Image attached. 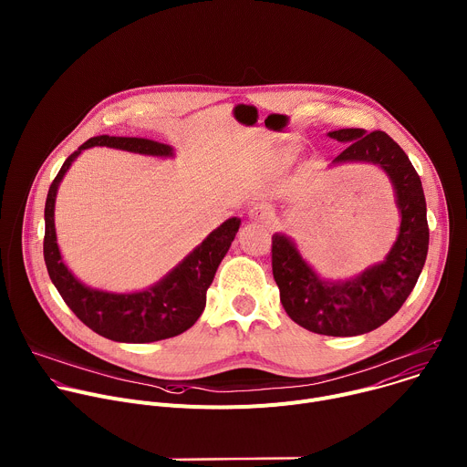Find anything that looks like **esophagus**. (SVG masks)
Returning <instances> with one entry per match:
<instances>
[{
    "label": "esophagus",
    "instance_id": "1",
    "mask_svg": "<svg viewBox=\"0 0 467 467\" xmlns=\"http://www.w3.org/2000/svg\"><path fill=\"white\" fill-rule=\"evenodd\" d=\"M274 213H272V207L265 205V203H256L249 209V218L258 222V223H268L272 220Z\"/></svg>",
    "mask_w": 467,
    "mask_h": 467
}]
</instances>
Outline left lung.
<instances>
[{"label": "left lung", "mask_w": 467, "mask_h": 467, "mask_svg": "<svg viewBox=\"0 0 467 467\" xmlns=\"http://www.w3.org/2000/svg\"><path fill=\"white\" fill-rule=\"evenodd\" d=\"M330 139L348 142L335 162L379 164L391 179L401 213L397 242L386 260L346 283L321 281L285 234L272 238V270L286 314L325 337H357L386 323L414 290L429 251L427 203L421 179L407 153L384 130L338 129Z\"/></svg>", "instance_id": "1"}]
</instances>
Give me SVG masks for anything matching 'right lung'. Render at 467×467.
<instances>
[{"label": "right lung", "mask_w": 467, "mask_h": 467, "mask_svg": "<svg viewBox=\"0 0 467 467\" xmlns=\"http://www.w3.org/2000/svg\"><path fill=\"white\" fill-rule=\"evenodd\" d=\"M92 146H107L157 157H170L173 151L166 144L146 139L101 135L87 140L81 148H78V151L64 161L49 186L44 211V260L49 279L70 310L103 338L127 344H148L173 338L188 330L202 316L207 303V290L213 285L222 258L229 251L231 242L238 233L240 220L231 218L213 231L175 270L144 292L109 294L90 290L81 285L60 260L53 211L57 188L64 173L68 171L70 164L83 150Z\"/></svg>", "instance_id": "add662e5"}]
</instances>
